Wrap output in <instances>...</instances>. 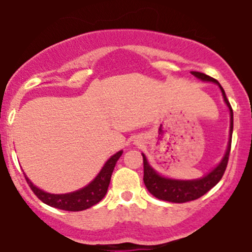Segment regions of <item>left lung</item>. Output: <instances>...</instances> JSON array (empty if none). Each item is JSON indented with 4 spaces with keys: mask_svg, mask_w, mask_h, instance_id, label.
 <instances>
[{
    "mask_svg": "<svg viewBox=\"0 0 252 252\" xmlns=\"http://www.w3.org/2000/svg\"><path fill=\"white\" fill-rule=\"evenodd\" d=\"M196 77L203 80V81H211L216 82L219 85L213 77L208 76V75L203 74V72H192ZM223 94L224 101H225L226 106L230 109V140H229L228 150H226L225 156L223 158L221 162L214 168L212 172L204 176L203 178L193 181H177V180H170V178H165L162 176L158 175L155 171L151 168V166L148 163L145 155L143 154V162H144V183H145L148 191L150 192L153 196L156 198L162 199V201L172 202V203H185V202L194 201L206 194L207 192L211 191L212 188L221 180L224 172L226 170L229 161V154H230L231 148V133H233V108H231L230 103H229L228 98L225 96L223 87L219 85Z\"/></svg>",
    "mask_w": 252,
    "mask_h": 252,
    "instance_id": "obj_1",
    "label": "left lung"
}]
</instances>
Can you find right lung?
Wrapping results in <instances>:
<instances>
[{
	"label": "right lung",
	"mask_w": 252,
	"mask_h": 252,
	"mask_svg": "<svg viewBox=\"0 0 252 252\" xmlns=\"http://www.w3.org/2000/svg\"><path fill=\"white\" fill-rule=\"evenodd\" d=\"M122 153H123V151H119L116 155L112 156V158L107 161L106 165L103 166V168H102L101 172L98 173V176H97L89 186H86V187L80 189V191L72 192V193H46V192L36 188L35 186L26 177L27 183L29 185L32 191L34 192V194H35L41 202L48 204V206L69 212L85 211V209L90 208V207L98 203V202L106 196L109 182H111L112 172H113L114 166H116V162L118 161V158H121Z\"/></svg>",
	"instance_id": "1"
}]
</instances>
